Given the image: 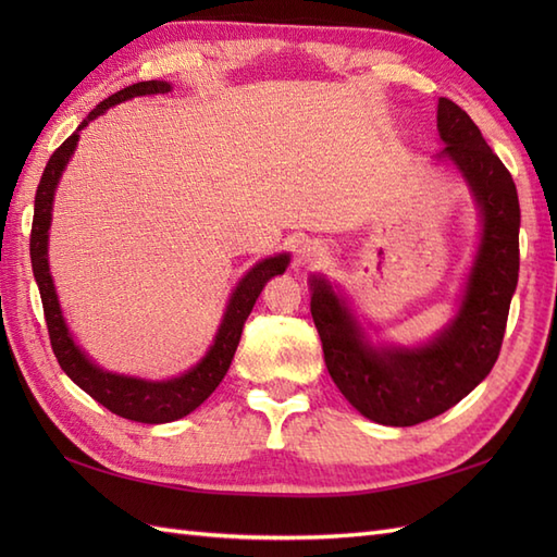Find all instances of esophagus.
Masks as SVG:
<instances>
[{
  "label": "esophagus",
  "mask_w": 557,
  "mask_h": 557,
  "mask_svg": "<svg viewBox=\"0 0 557 557\" xmlns=\"http://www.w3.org/2000/svg\"><path fill=\"white\" fill-rule=\"evenodd\" d=\"M325 248L318 244V242H306L297 248V265L301 268H309V265H315L321 263V260L325 258Z\"/></svg>",
  "instance_id": "esophagus-1"
}]
</instances>
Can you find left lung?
Wrapping results in <instances>:
<instances>
[{"label": "left lung", "mask_w": 557, "mask_h": 557, "mask_svg": "<svg viewBox=\"0 0 557 557\" xmlns=\"http://www.w3.org/2000/svg\"><path fill=\"white\" fill-rule=\"evenodd\" d=\"M435 158L465 176L481 215V242L459 306L433 339L417 347L375 345L349 301L325 275H311V315L325 366L339 393L366 419L417 425L465 399L498 361L507 313L519 277V198L512 174L471 116L453 100H437Z\"/></svg>", "instance_id": "obj_1"}]
</instances>
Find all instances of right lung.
Here are the masks:
<instances>
[{
    "label": "right lung",
    "mask_w": 557,
    "mask_h": 557,
    "mask_svg": "<svg viewBox=\"0 0 557 557\" xmlns=\"http://www.w3.org/2000/svg\"><path fill=\"white\" fill-rule=\"evenodd\" d=\"M172 90V83L168 81H140L134 86H126L124 90L114 92L108 100H102L96 110H92L86 120L78 124V128L71 134L62 146H59L52 158L47 160V168L40 176L38 191H35V210H33V230H30V263L33 275L38 282L42 311L47 321V333H50L52 351L62 366V371L74 381L83 393H88L92 399L108 407L112 413L128 421L138 423H170L191 413L196 407L215 393V387L222 383L224 373H227L230 363L234 359V351L239 347L244 321L251 313L260 292L268 285V280L282 275L289 265V253H277L258 260V263L246 272L234 287L232 297L224 309L222 323L212 339L206 357L200 359L191 369L182 375L170 377V381H146V377L124 375L104 371L96 361L83 351L74 335L69 333V325L64 321L62 306L52 282L50 260H47V244H50V224H52V203L57 184L62 180V172L74 156L78 146L81 128H86L92 120L120 102H126L140 96H164Z\"/></svg>",
    "instance_id": "right-lung-1"
}]
</instances>
